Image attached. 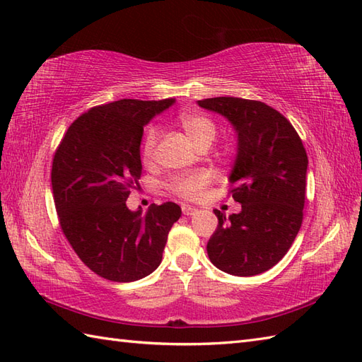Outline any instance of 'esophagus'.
<instances>
[{"label":"esophagus","mask_w":362,"mask_h":362,"mask_svg":"<svg viewBox=\"0 0 362 362\" xmlns=\"http://www.w3.org/2000/svg\"><path fill=\"white\" fill-rule=\"evenodd\" d=\"M182 213L185 214V216H193V214L197 213V209H194V206H189V205H182Z\"/></svg>","instance_id":"esophagus-1"}]
</instances>
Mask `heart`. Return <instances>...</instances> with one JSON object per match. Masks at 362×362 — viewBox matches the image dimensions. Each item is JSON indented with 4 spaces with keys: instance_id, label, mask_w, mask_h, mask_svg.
Returning <instances> with one entry per match:
<instances>
[{
    "instance_id": "heart-1",
    "label": "heart",
    "mask_w": 362,
    "mask_h": 362,
    "mask_svg": "<svg viewBox=\"0 0 362 362\" xmlns=\"http://www.w3.org/2000/svg\"><path fill=\"white\" fill-rule=\"evenodd\" d=\"M179 126L183 129V132L188 135L189 140L196 144V148H199L201 151L209 149L214 143V140H216L218 132H219V127L216 122H214V119L210 118L209 115L199 113V112L180 115ZM157 140H158V129L149 127L148 132L144 134L143 143H141V158L146 165L152 163L153 158H156ZM210 182H211V174L201 171V173L177 175L168 183V187L175 196L187 199V201H193V199L201 196V193L206 187H209Z\"/></svg>"
}]
</instances>
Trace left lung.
<instances>
[{"label":"left lung","instance_id":"obj_1","mask_svg":"<svg viewBox=\"0 0 362 362\" xmlns=\"http://www.w3.org/2000/svg\"><path fill=\"white\" fill-rule=\"evenodd\" d=\"M199 105L224 115L238 132L228 194L241 211L226 218L214 210L219 222L206 252L227 274H263L286 255L302 227L308 156L297 130L271 105L228 96Z\"/></svg>","mask_w":362,"mask_h":362}]
</instances>
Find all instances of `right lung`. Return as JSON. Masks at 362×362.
Here are the masks:
<instances>
[{"mask_svg": "<svg viewBox=\"0 0 362 362\" xmlns=\"http://www.w3.org/2000/svg\"><path fill=\"white\" fill-rule=\"evenodd\" d=\"M174 103L121 99L96 105L68 127L52 158L51 185L59 224L82 263L110 281H135L161 263L168 233L182 210L126 205L141 177L143 129Z\"/></svg>", "mask_w": 362, "mask_h": 362, "instance_id": "1", "label": "right lung"}]
</instances>
